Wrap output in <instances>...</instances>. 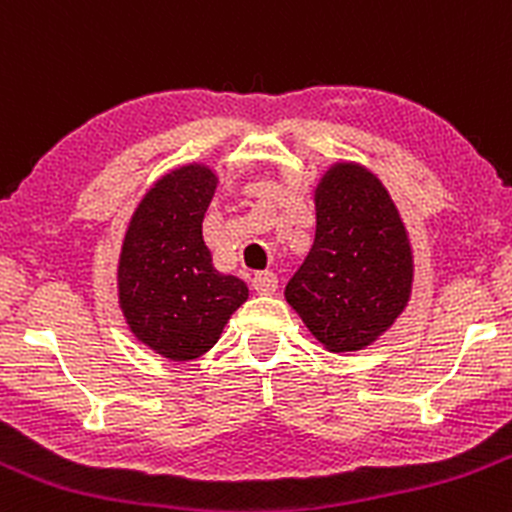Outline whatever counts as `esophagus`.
<instances>
[{"label":"esophagus","mask_w":512,"mask_h":512,"mask_svg":"<svg viewBox=\"0 0 512 512\" xmlns=\"http://www.w3.org/2000/svg\"><path fill=\"white\" fill-rule=\"evenodd\" d=\"M251 286H254L256 293L261 295H271L278 291V276L271 271H263V273H256L254 281H251Z\"/></svg>","instance_id":"esophagus-1"}]
</instances>
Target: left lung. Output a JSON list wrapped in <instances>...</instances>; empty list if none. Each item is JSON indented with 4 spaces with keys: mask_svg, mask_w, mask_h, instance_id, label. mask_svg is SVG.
I'll return each mask as SVG.
<instances>
[{
    "mask_svg": "<svg viewBox=\"0 0 512 512\" xmlns=\"http://www.w3.org/2000/svg\"><path fill=\"white\" fill-rule=\"evenodd\" d=\"M414 256L384 184L337 162L315 187V241L286 286V300L330 352H357L407 308Z\"/></svg>",
    "mask_w": 512,
    "mask_h": 512,
    "instance_id": "obj_1",
    "label": "left lung"
}]
</instances>
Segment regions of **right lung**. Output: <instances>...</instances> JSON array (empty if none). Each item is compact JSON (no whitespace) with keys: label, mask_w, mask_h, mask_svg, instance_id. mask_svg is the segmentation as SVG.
<instances>
[{"label":"right lung","mask_w":512,"mask_h":512,"mask_svg":"<svg viewBox=\"0 0 512 512\" xmlns=\"http://www.w3.org/2000/svg\"><path fill=\"white\" fill-rule=\"evenodd\" d=\"M207 165L157 179L130 219L118 261V298L142 345L187 362L217 345L231 313L246 303L241 278L214 268L202 221L217 192Z\"/></svg>","instance_id":"obj_1"}]
</instances>
